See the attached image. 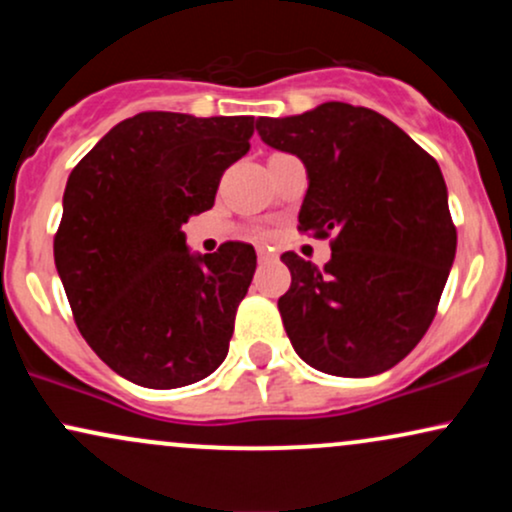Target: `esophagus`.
<instances>
[{"label": "esophagus", "instance_id": "1", "mask_svg": "<svg viewBox=\"0 0 512 512\" xmlns=\"http://www.w3.org/2000/svg\"><path fill=\"white\" fill-rule=\"evenodd\" d=\"M272 252H269L267 248H260V250H257V260H260V262H269V260H272Z\"/></svg>", "mask_w": 512, "mask_h": 512}]
</instances>
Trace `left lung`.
Returning a JSON list of instances; mask_svg holds the SVG:
<instances>
[{
	"mask_svg": "<svg viewBox=\"0 0 512 512\" xmlns=\"http://www.w3.org/2000/svg\"><path fill=\"white\" fill-rule=\"evenodd\" d=\"M262 142L308 168L298 231L332 238L325 267L281 260L291 289L279 313L308 366L366 378L421 342L448 281L457 228L436 158L375 110L322 103L293 117H260Z\"/></svg>",
	"mask_w": 512,
	"mask_h": 512,
	"instance_id": "1",
	"label": "left lung"
}]
</instances>
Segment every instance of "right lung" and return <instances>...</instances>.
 <instances>
[{"instance_id":"add662e5","label":"right lung","mask_w":512,"mask_h":512,"mask_svg":"<svg viewBox=\"0 0 512 512\" xmlns=\"http://www.w3.org/2000/svg\"><path fill=\"white\" fill-rule=\"evenodd\" d=\"M252 132L255 117L149 110L110 129L69 175L57 272L81 337L122 378L170 390L226 358L255 248L226 240L195 257L182 223L214 207Z\"/></svg>"}]
</instances>
